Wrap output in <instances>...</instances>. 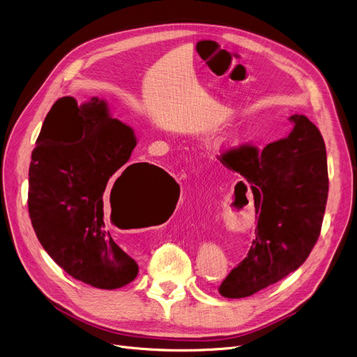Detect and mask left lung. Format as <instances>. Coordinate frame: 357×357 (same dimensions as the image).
Wrapping results in <instances>:
<instances>
[{"label":"left lung","instance_id":"8db88e82","mask_svg":"<svg viewBox=\"0 0 357 357\" xmlns=\"http://www.w3.org/2000/svg\"><path fill=\"white\" fill-rule=\"evenodd\" d=\"M287 138L259 150L239 145L218 155L246 178L254 195L257 229L246 258L219 287L226 298H243L300 268L316 245L328 196L324 139L307 116L292 115ZM246 190V184L239 181Z\"/></svg>","mask_w":357,"mask_h":357}]
</instances>
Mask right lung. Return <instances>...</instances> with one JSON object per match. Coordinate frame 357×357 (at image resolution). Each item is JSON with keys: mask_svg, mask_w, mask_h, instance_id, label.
<instances>
[{"mask_svg": "<svg viewBox=\"0 0 357 357\" xmlns=\"http://www.w3.org/2000/svg\"><path fill=\"white\" fill-rule=\"evenodd\" d=\"M36 145L29 213L41 246L69 275L95 288L134 281L138 265L112 239L105 206L111 203L112 222L115 213L145 212L176 195V180L149 162L127 164L137 145L134 131L111 118L99 98L82 105L60 98Z\"/></svg>", "mask_w": 357, "mask_h": 357, "instance_id": "obj_1", "label": "right lung"}]
</instances>
